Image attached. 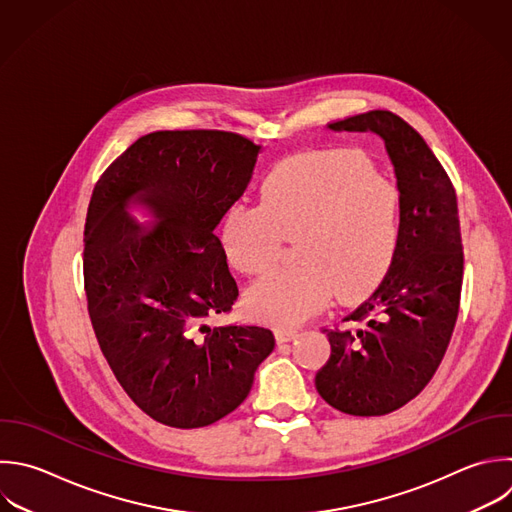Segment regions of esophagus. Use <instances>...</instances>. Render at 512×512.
<instances>
[{
    "label": "esophagus",
    "instance_id": "obj_1",
    "mask_svg": "<svg viewBox=\"0 0 512 512\" xmlns=\"http://www.w3.org/2000/svg\"><path fill=\"white\" fill-rule=\"evenodd\" d=\"M274 336H276V342L282 344V342L294 340V338L298 336V332L292 330V328H276V330H274Z\"/></svg>",
    "mask_w": 512,
    "mask_h": 512
}]
</instances>
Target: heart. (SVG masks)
<instances>
[{
  "label": "heart",
  "instance_id": "heart-1",
  "mask_svg": "<svg viewBox=\"0 0 512 512\" xmlns=\"http://www.w3.org/2000/svg\"><path fill=\"white\" fill-rule=\"evenodd\" d=\"M220 240L230 264L248 276L272 268L284 240H296L300 262L246 294L254 318L292 326L320 312L332 294L352 302L384 280L400 242V200L362 152L312 150L268 174L260 206L232 204Z\"/></svg>",
  "mask_w": 512,
  "mask_h": 512
}]
</instances>
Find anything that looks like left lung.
Returning <instances> with one entry per match:
<instances>
[{
    "mask_svg": "<svg viewBox=\"0 0 512 512\" xmlns=\"http://www.w3.org/2000/svg\"><path fill=\"white\" fill-rule=\"evenodd\" d=\"M328 128L382 138L400 192L394 262L344 318L354 330H324L332 354L316 374L318 394L336 410L380 416L422 392L450 342L464 262L456 194L422 136L396 114L374 110Z\"/></svg>",
    "mask_w": 512,
    "mask_h": 512,
    "instance_id": "left-lung-1",
    "label": "left lung"
}]
</instances>
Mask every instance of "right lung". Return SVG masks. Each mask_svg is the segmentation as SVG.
I'll return each mask as SVG.
<instances>
[{"instance_id": "right-lung-1", "label": "right lung", "mask_w": 512, "mask_h": 512, "mask_svg": "<svg viewBox=\"0 0 512 512\" xmlns=\"http://www.w3.org/2000/svg\"><path fill=\"white\" fill-rule=\"evenodd\" d=\"M218 130L152 132L94 188L84 238L88 312L126 394L154 420L208 426L248 396L274 350L260 326H210L238 298L220 238L260 154ZM142 207V225L129 210Z\"/></svg>"}]
</instances>
